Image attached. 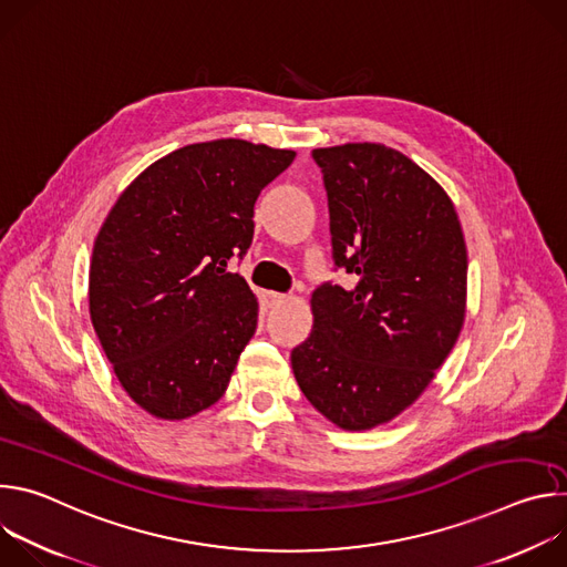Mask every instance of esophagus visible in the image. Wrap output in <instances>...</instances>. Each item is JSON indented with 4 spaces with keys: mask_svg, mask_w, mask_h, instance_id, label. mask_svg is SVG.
<instances>
[{
    "mask_svg": "<svg viewBox=\"0 0 567 567\" xmlns=\"http://www.w3.org/2000/svg\"><path fill=\"white\" fill-rule=\"evenodd\" d=\"M267 300H269V305H282V302H287V300H289V296H287V293L269 291V293H267Z\"/></svg>",
    "mask_w": 567,
    "mask_h": 567,
    "instance_id": "34e87169",
    "label": "esophagus"
}]
</instances>
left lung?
<instances>
[{"label":"left lung","instance_id":"left-lung-1","mask_svg":"<svg viewBox=\"0 0 567 567\" xmlns=\"http://www.w3.org/2000/svg\"><path fill=\"white\" fill-rule=\"evenodd\" d=\"M328 190L334 265L354 289L320 285L293 348L311 406L343 431L394 420L429 388L466 313V245L451 197L381 143L311 152Z\"/></svg>","mask_w":567,"mask_h":567}]
</instances>
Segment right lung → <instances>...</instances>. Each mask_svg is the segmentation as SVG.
<instances>
[{
	"instance_id": "1",
	"label": "right lung",
	"mask_w": 567,
	"mask_h": 567,
	"mask_svg": "<svg viewBox=\"0 0 567 567\" xmlns=\"http://www.w3.org/2000/svg\"><path fill=\"white\" fill-rule=\"evenodd\" d=\"M293 156L241 138L193 143L147 166L105 217L92 326L150 415L186 420L226 392L258 326L254 291L226 267L251 247L256 199Z\"/></svg>"
}]
</instances>
